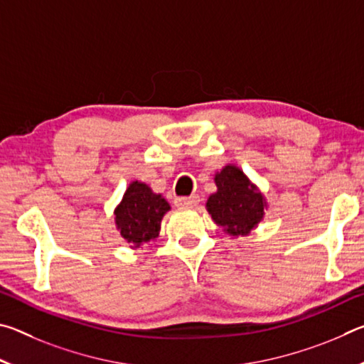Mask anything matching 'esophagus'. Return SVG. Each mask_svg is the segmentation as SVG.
Here are the masks:
<instances>
[{
	"label": "esophagus",
	"mask_w": 364,
	"mask_h": 364,
	"mask_svg": "<svg viewBox=\"0 0 364 364\" xmlns=\"http://www.w3.org/2000/svg\"><path fill=\"white\" fill-rule=\"evenodd\" d=\"M199 202H200L199 196L193 194L189 197H178V199L175 200V204L181 208H194L197 204H199Z\"/></svg>",
	"instance_id": "esophagus-1"
}]
</instances>
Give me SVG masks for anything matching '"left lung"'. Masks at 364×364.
Wrapping results in <instances>:
<instances>
[{
	"instance_id": "obj_1",
	"label": "left lung",
	"mask_w": 364,
	"mask_h": 364,
	"mask_svg": "<svg viewBox=\"0 0 364 364\" xmlns=\"http://www.w3.org/2000/svg\"><path fill=\"white\" fill-rule=\"evenodd\" d=\"M213 181L217 191L208 196L207 212L230 236H247L264 218V212L268 210L267 197L232 164L217 171Z\"/></svg>"
}]
</instances>
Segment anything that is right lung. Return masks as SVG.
<instances>
[{
	"label": "right lung",
	"instance_id": "obj_1",
	"mask_svg": "<svg viewBox=\"0 0 364 364\" xmlns=\"http://www.w3.org/2000/svg\"><path fill=\"white\" fill-rule=\"evenodd\" d=\"M170 204L146 183L134 180L114 208L115 228L132 249L154 242L160 232L164 215Z\"/></svg>",
	"mask_w": 364,
	"mask_h": 364
}]
</instances>
